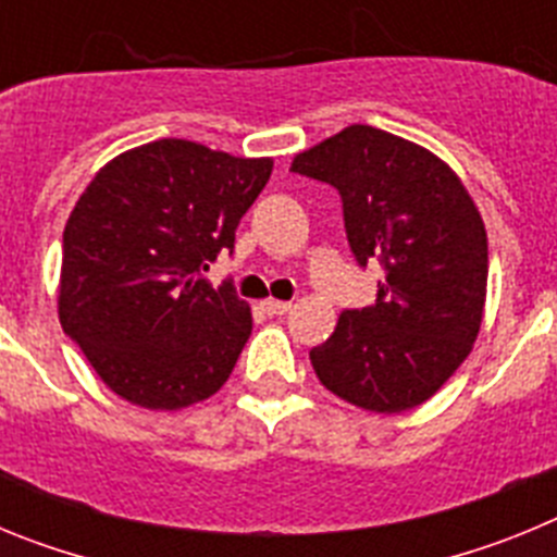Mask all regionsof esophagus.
Here are the masks:
<instances>
[{"mask_svg":"<svg viewBox=\"0 0 557 557\" xmlns=\"http://www.w3.org/2000/svg\"><path fill=\"white\" fill-rule=\"evenodd\" d=\"M262 307H264V312H270V314H287L289 309H293V304L278 301V298H264Z\"/></svg>","mask_w":557,"mask_h":557,"instance_id":"obj_1","label":"esophagus"}]
</instances>
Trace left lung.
I'll use <instances>...</instances> for the list:
<instances>
[{
    "instance_id": "1",
    "label": "left lung",
    "mask_w": 557,
    "mask_h": 557,
    "mask_svg": "<svg viewBox=\"0 0 557 557\" xmlns=\"http://www.w3.org/2000/svg\"><path fill=\"white\" fill-rule=\"evenodd\" d=\"M289 170L332 184L359 264H385L376 304L346 309L309 351L321 385L382 416L424 405L469 357L485 314L488 234L469 189L432 150L371 125L343 127Z\"/></svg>"
}]
</instances>
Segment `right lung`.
Here are the masks:
<instances>
[{
    "mask_svg": "<svg viewBox=\"0 0 557 557\" xmlns=\"http://www.w3.org/2000/svg\"><path fill=\"white\" fill-rule=\"evenodd\" d=\"M270 172L268 156L186 139L133 147L97 170L63 231L58 318L108 391L172 412L225 385L253 318L200 270L234 248Z\"/></svg>",
    "mask_w": 557,
    "mask_h": 557,
    "instance_id": "add662e5",
    "label": "right lung"
}]
</instances>
